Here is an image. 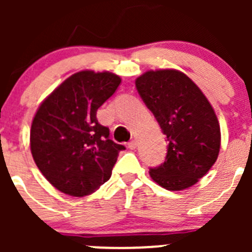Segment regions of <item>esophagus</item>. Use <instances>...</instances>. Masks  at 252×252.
I'll use <instances>...</instances> for the list:
<instances>
[{
    "label": "esophagus",
    "instance_id": "1",
    "mask_svg": "<svg viewBox=\"0 0 252 252\" xmlns=\"http://www.w3.org/2000/svg\"><path fill=\"white\" fill-rule=\"evenodd\" d=\"M136 146H138V141L136 140H130L128 142V147L130 150H135Z\"/></svg>",
    "mask_w": 252,
    "mask_h": 252
}]
</instances>
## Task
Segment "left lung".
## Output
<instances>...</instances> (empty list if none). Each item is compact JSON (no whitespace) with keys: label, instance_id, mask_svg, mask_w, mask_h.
Instances as JSON below:
<instances>
[{"label":"left lung","instance_id":"1","mask_svg":"<svg viewBox=\"0 0 252 252\" xmlns=\"http://www.w3.org/2000/svg\"><path fill=\"white\" fill-rule=\"evenodd\" d=\"M135 85L168 141L166 159L150 168V175L172 191L192 187L220 154V129L212 106L199 86L179 70H149Z\"/></svg>","mask_w":252,"mask_h":252}]
</instances>
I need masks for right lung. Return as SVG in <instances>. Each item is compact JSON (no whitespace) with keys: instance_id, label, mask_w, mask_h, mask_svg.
Instances as JSON below:
<instances>
[{"instance_id":"1","label":"right lung","mask_w":252,"mask_h":252,"mask_svg":"<svg viewBox=\"0 0 252 252\" xmlns=\"http://www.w3.org/2000/svg\"><path fill=\"white\" fill-rule=\"evenodd\" d=\"M121 78L81 70L65 79L32 119L30 149L42 175L75 197L93 194L111 178L123 145L110 139L96 112L116 93Z\"/></svg>"}]
</instances>
